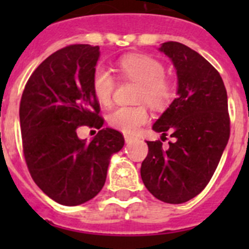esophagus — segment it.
<instances>
[{
  "mask_svg": "<svg viewBox=\"0 0 249 249\" xmlns=\"http://www.w3.org/2000/svg\"><path fill=\"white\" fill-rule=\"evenodd\" d=\"M124 139H125V142H126V143H131L132 141H134V137L130 136V135H124Z\"/></svg>",
  "mask_w": 249,
  "mask_h": 249,
  "instance_id": "34e87169",
  "label": "esophagus"
}]
</instances>
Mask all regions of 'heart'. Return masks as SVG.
Instances as JSON below:
<instances>
[{"label":"heart","mask_w":249,"mask_h":249,"mask_svg":"<svg viewBox=\"0 0 249 249\" xmlns=\"http://www.w3.org/2000/svg\"><path fill=\"white\" fill-rule=\"evenodd\" d=\"M118 69L123 78L140 83L137 101L145 102L154 108H162L173 97L172 83L164 76L162 64L147 55H125L118 61ZM117 78L102 65L96 66L92 73V92L102 106L112 102L117 88ZM149 118L144 106H120L108 115L112 127L125 134H136Z\"/></svg>","instance_id":"obj_1"}]
</instances>
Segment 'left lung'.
<instances>
[{"label": "left lung", "instance_id": "8db88e82", "mask_svg": "<svg viewBox=\"0 0 249 249\" xmlns=\"http://www.w3.org/2000/svg\"><path fill=\"white\" fill-rule=\"evenodd\" d=\"M159 50L175 66L178 96L153 130L173 142L164 148L161 141H147L141 177L157 199L183 203L205 189L227 147L228 95L220 74L199 53L178 42H165Z\"/></svg>", "mask_w": 249, "mask_h": 249}]
</instances>
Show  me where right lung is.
<instances>
[{
    "mask_svg": "<svg viewBox=\"0 0 249 249\" xmlns=\"http://www.w3.org/2000/svg\"><path fill=\"white\" fill-rule=\"evenodd\" d=\"M99 57V46L57 50L35 70L20 101L27 169L44 194L65 206L82 205L99 194L110 158L124 145L119 131L102 129L91 85ZM83 124L100 130L90 142L77 137Z\"/></svg>",
    "mask_w": 249,
    "mask_h": 249,
    "instance_id": "right-lung-1",
    "label": "right lung"
}]
</instances>
